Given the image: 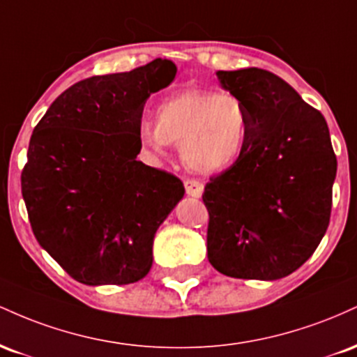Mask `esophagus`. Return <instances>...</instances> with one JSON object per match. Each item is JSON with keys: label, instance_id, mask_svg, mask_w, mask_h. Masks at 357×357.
<instances>
[{"label": "esophagus", "instance_id": "34e87169", "mask_svg": "<svg viewBox=\"0 0 357 357\" xmlns=\"http://www.w3.org/2000/svg\"><path fill=\"white\" fill-rule=\"evenodd\" d=\"M184 190H186V195L191 196V198H202L204 186L203 183L196 181V179H186L184 181Z\"/></svg>", "mask_w": 357, "mask_h": 357}]
</instances>
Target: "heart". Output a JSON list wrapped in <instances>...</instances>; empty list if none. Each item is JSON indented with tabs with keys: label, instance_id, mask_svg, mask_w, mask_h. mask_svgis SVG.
Returning <instances> with one entry per match:
<instances>
[{
	"label": "heart",
	"instance_id": "obj_1",
	"mask_svg": "<svg viewBox=\"0 0 357 357\" xmlns=\"http://www.w3.org/2000/svg\"><path fill=\"white\" fill-rule=\"evenodd\" d=\"M250 130L252 116L238 97L188 89L159 102L155 121H141L137 139L153 158H161L167 147L176 146L192 171L216 174L231 169L243 158Z\"/></svg>",
	"mask_w": 357,
	"mask_h": 357
}]
</instances>
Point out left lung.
<instances>
[{"mask_svg":"<svg viewBox=\"0 0 357 357\" xmlns=\"http://www.w3.org/2000/svg\"><path fill=\"white\" fill-rule=\"evenodd\" d=\"M216 77L245 102L252 130L243 158L204 186L208 260L228 277L284 278L309 260L329 225L337 171L329 127L275 73L253 67Z\"/></svg>","mask_w":357,"mask_h":357,"instance_id":"1","label":"left lung"}]
</instances>
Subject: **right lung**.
Listing matches in <instances>:
<instances>
[{"mask_svg":"<svg viewBox=\"0 0 357 357\" xmlns=\"http://www.w3.org/2000/svg\"><path fill=\"white\" fill-rule=\"evenodd\" d=\"M176 72L171 60L155 59L82 80L53 100L31 134L22 173L31 230L80 284H134L153 267L154 235L184 186L137 161V127L147 99Z\"/></svg>","mask_w":357,"mask_h":357,"instance_id":"right-lung-1","label":"right lung"}]
</instances>
